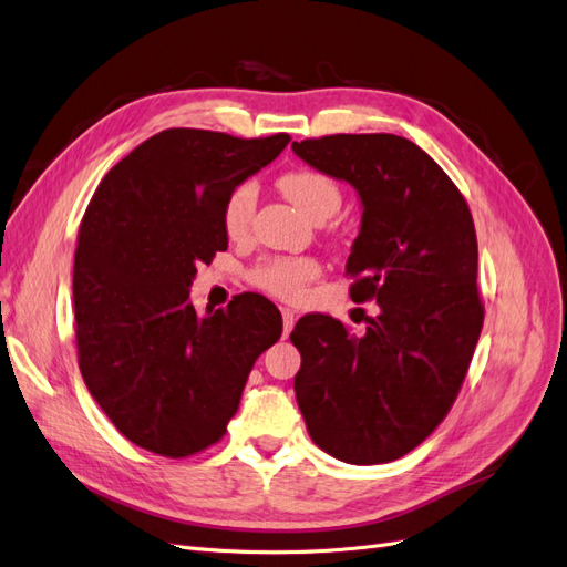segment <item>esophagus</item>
Returning <instances> with one entry per match:
<instances>
[{
	"instance_id": "esophagus-1",
	"label": "esophagus",
	"mask_w": 567,
	"mask_h": 567,
	"mask_svg": "<svg viewBox=\"0 0 567 567\" xmlns=\"http://www.w3.org/2000/svg\"><path fill=\"white\" fill-rule=\"evenodd\" d=\"M281 317H284V336H288L290 331H293V326H296V312L288 310V307H284Z\"/></svg>"
}]
</instances>
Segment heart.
I'll list each match as a JSON object with an SVG mask.
<instances>
[{
	"instance_id": "heart-1",
	"label": "heart",
	"mask_w": 567,
	"mask_h": 567,
	"mask_svg": "<svg viewBox=\"0 0 567 567\" xmlns=\"http://www.w3.org/2000/svg\"><path fill=\"white\" fill-rule=\"evenodd\" d=\"M281 192L293 200L310 219H329L340 208V192L333 179L317 169H296L279 179ZM257 205V184L252 179L231 188L221 208V227L234 241L248 236ZM317 262L307 257H274L252 271V284L267 293L293 300L302 293L307 281L317 277Z\"/></svg>"
}]
</instances>
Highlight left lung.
<instances>
[{
  "label": "left lung",
  "mask_w": 567,
  "mask_h": 567,
  "mask_svg": "<svg viewBox=\"0 0 567 567\" xmlns=\"http://www.w3.org/2000/svg\"><path fill=\"white\" fill-rule=\"evenodd\" d=\"M293 153L357 192L350 296L381 307L362 338L323 315L296 323V400L326 454L388 463L435 431L466 379L485 319L473 217L444 169L404 136L333 134L293 142Z\"/></svg>",
  "instance_id": "8db88e82"
}]
</instances>
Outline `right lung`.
I'll return each instance as SVG.
<instances>
[{
	"label": "right lung",
	"mask_w": 567,
	"mask_h": 567,
	"mask_svg": "<svg viewBox=\"0 0 567 567\" xmlns=\"http://www.w3.org/2000/svg\"><path fill=\"white\" fill-rule=\"evenodd\" d=\"M288 142L163 130L109 169L82 217L73 269L82 379L117 431L153 454L192 456L225 435L255 359L281 336V312L262 296L200 317L188 290L196 267L227 250L231 188Z\"/></svg>",
	"instance_id": "right-lung-1"
}]
</instances>
